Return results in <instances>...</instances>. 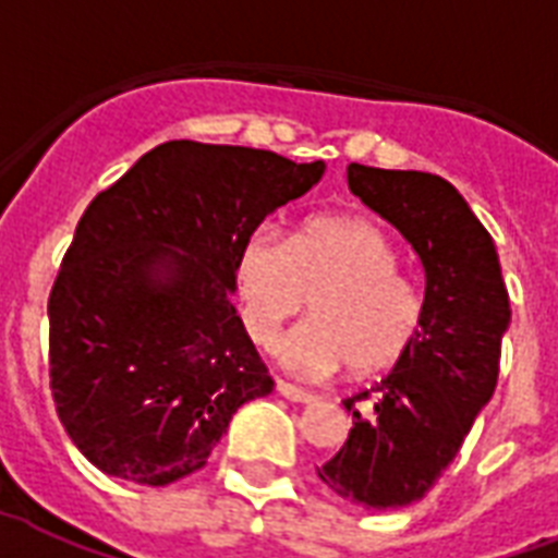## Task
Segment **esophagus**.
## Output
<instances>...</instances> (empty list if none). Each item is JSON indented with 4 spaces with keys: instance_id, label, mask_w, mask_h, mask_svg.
I'll list each match as a JSON object with an SVG mask.
<instances>
[{
    "instance_id": "obj_1",
    "label": "esophagus",
    "mask_w": 558,
    "mask_h": 558,
    "mask_svg": "<svg viewBox=\"0 0 558 558\" xmlns=\"http://www.w3.org/2000/svg\"><path fill=\"white\" fill-rule=\"evenodd\" d=\"M276 390H279V396H284L288 401H300V404H308V401H314V392L302 390V387H296V384L282 381V378H276Z\"/></svg>"
}]
</instances>
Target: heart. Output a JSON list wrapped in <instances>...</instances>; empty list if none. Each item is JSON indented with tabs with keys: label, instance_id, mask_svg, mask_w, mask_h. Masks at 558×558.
Returning <instances> with one entry per match:
<instances>
[{
	"label": "heart",
	"instance_id": "heart-1",
	"mask_svg": "<svg viewBox=\"0 0 558 558\" xmlns=\"http://www.w3.org/2000/svg\"><path fill=\"white\" fill-rule=\"evenodd\" d=\"M381 227L364 218H314L291 241L256 230L235 262L241 317L250 338L274 347L279 328L305 308L308 323L282 340L293 373H378L399 361L418 335L425 302Z\"/></svg>",
	"mask_w": 558,
	"mask_h": 558
}]
</instances>
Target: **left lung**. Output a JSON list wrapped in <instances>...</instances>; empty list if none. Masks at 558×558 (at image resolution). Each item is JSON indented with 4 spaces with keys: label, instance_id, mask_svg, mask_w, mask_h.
Segmentation results:
<instances>
[{
    "label": "left lung",
    "instance_id": "8db88e82",
    "mask_svg": "<svg viewBox=\"0 0 558 558\" xmlns=\"http://www.w3.org/2000/svg\"><path fill=\"white\" fill-rule=\"evenodd\" d=\"M349 189L408 239L425 267L413 347L373 390L343 399L352 430L317 469L338 498L399 509L425 498L498 384L509 293L495 241L454 185L425 171L347 168ZM376 396L361 414L360 401Z\"/></svg>",
    "mask_w": 558,
    "mask_h": 558
}]
</instances>
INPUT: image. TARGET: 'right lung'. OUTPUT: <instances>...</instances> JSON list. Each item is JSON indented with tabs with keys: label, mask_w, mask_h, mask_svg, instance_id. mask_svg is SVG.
I'll list each match as a JSON object with an SVG mask.
<instances>
[{
	"label": "right lung",
	"mask_w": 558,
	"mask_h": 558,
	"mask_svg": "<svg viewBox=\"0 0 558 558\" xmlns=\"http://www.w3.org/2000/svg\"><path fill=\"white\" fill-rule=\"evenodd\" d=\"M326 162L177 140L77 220L49 296L58 416L104 474L168 486L206 465L232 413L274 390L235 314V262Z\"/></svg>",
	"instance_id": "right-lung-1"
}]
</instances>
